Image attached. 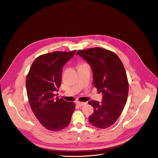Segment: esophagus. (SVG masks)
Returning a JSON list of instances; mask_svg holds the SVG:
<instances>
[{
	"instance_id": "obj_1",
	"label": "esophagus",
	"mask_w": 158,
	"mask_h": 158,
	"mask_svg": "<svg viewBox=\"0 0 158 158\" xmlns=\"http://www.w3.org/2000/svg\"><path fill=\"white\" fill-rule=\"evenodd\" d=\"M76 103H77L78 106H83L85 105V104H87V102H79V101H77Z\"/></svg>"
}]
</instances>
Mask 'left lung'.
<instances>
[{
    "instance_id": "8db88e82",
    "label": "left lung",
    "mask_w": 158,
    "mask_h": 158,
    "mask_svg": "<svg viewBox=\"0 0 158 158\" xmlns=\"http://www.w3.org/2000/svg\"><path fill=\"white\" fill-rule=\"evenodd\" d=\"M89 64L95 87L102 94V102L90 101L94 113L89 121L95 127L106 128L113 125L122 113L128 94V82L124 66L114 52L100 47L78 51Z\"/></svg>"
}]
</instances>
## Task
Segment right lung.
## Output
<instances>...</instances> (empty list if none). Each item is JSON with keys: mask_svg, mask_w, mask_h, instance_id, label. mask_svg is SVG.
Segmentation results:
<instances>
[{"mask_svg": "<svg viewBox=\"0 0 158 158\" xmlns=\"http://www.w3.org/2000/svg\"><path fill=\"white\" fill-rule=\"evenodd\" d=\"M76 51L53 52L40 56L30 69L26 79L27 95L31 110L47 129L59 131L70 123L75 109L73 102L59 99L54 94L61 84L63 66Z\"/></svg>", "mask_w": 158, "mask_h": 158, "instance_id": "obj_1", "label": "right lung"}]
</instances>
